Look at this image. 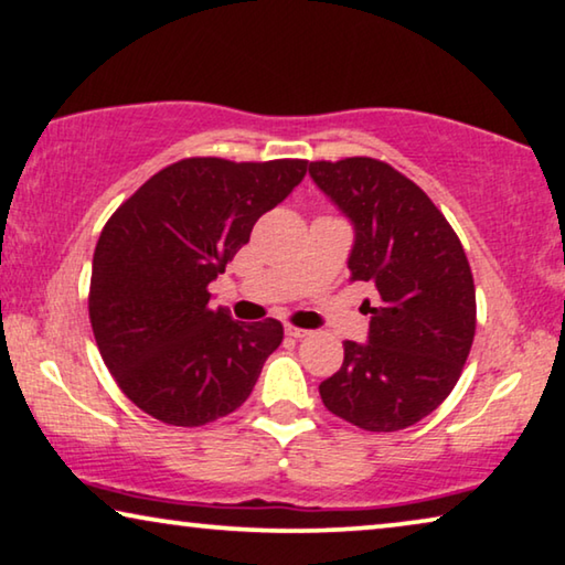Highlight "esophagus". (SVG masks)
<instances>
[{"label": "esophagus", "instance_id": "esophagus-1", "mask_svg": "<svg viewBox=\"0 0 565 565\" xmlns=\"http://www.w3.org/2000/svg\"><path fill=\"white\" fill-rule=\"evenodd\" d=\"M284 330L286 334L294 337V340H305V337H309V330H301V327H294V324H286Z\"/></svg>", "mask_w": 565, "mask_h": 565}]
</instances>
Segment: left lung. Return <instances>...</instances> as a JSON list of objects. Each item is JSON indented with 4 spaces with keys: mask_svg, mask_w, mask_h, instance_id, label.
Returning a JSON list of instances; mask_svg holds the SVG:
<instances>
[{
    "mask_svg": "<svg viewBox=\"0 0 565 565\" xmlns=\"http://www.w3.org/2000/svg\"><path fill=\"white\" fill-rule=\"evenodd\" d=\"M309 174L355 225L350 281L377 291L367 342H344L319 395L363 431H401L439 408L465 370L477 330L467 254L431 198L381 159H322Z\"/></svg>",
    "mask_w": 565,
    "mask_h": 565,
    "instance_id": "1",
    "label": "left lung"
}]
</instances>
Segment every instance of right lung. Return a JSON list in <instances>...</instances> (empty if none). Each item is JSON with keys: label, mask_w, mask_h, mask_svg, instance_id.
Wrapping results in <instances>:
<instances>
[{"label": "right lung", "mask_w": 565, "mask_h": 565, "mask_svg": "<svg viewBox=\"0 0 565 565\" xmlns=\"http://www.w3.org/2000/svg\"><path fill=\"white\" fill-rule=\"evenodd\" d=\"M307 159H180L121 202L100 231L88 315L126 398L170 426H205L243 406L284 340L276 319L235 322L207 286L256 221L305 180Z\"/></svg>", "instance_id": "add662e5"}]
</instances>
